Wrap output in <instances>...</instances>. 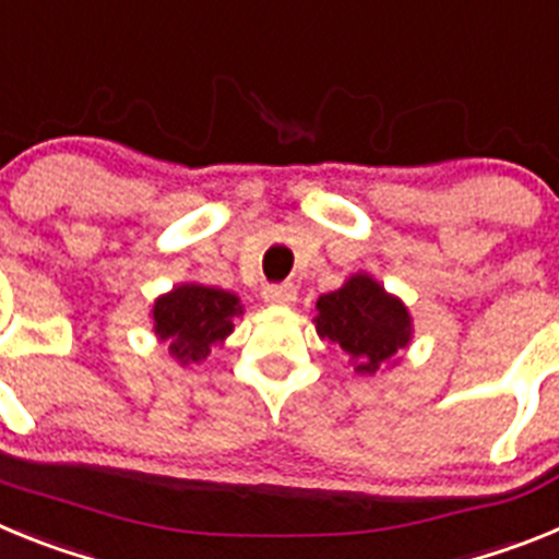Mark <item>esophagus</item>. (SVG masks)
I'll return each mask as SVG.
<instances>
[{
    "instance_id": "obj_1",
    "label": "esophagus",
    "mask_w": 559,
    "mask_h": 559,
    "mask_svg": "<svg viewBox=\"0 0 559 559\" xmlns=\"http://www.w3.org/2000/svg\"><path fill=\"white\" fill-rule=\"evenodd\" d=\"M263 299L269 305H290V302H296V288L290 283L269 285V288L263 290Z\"/></svg>"
}]
</instances>
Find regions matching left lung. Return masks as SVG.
<instances>
[{
	"label": "left lung",
	"instance_id": "8db88e82",
	"mask_svg": "<svg viewBox=\"0 0 559 559\" xmlns=\"http://www.w3.org/2000/svg\"><path fill=\"white\" fill-rule=\"evenodd\" d=\"M316 333L344 349L349 367L364 378L394 367L412 344L414 322L406 302L389 294L367 271L347 276L338 290L316 299Z\"/></svg>",
	"mask_w": 559,
	"mask_h": 559
}]
</instances>
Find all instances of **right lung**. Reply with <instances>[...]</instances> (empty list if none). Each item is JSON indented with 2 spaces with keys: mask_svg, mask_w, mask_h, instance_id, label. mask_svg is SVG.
Instances as JSON below:
<instances>
[{
  "mask_svg": "<svg viewBox=\"0 0 559 559\" xmlns=\"http://www.w3.org/2000/svg\"><path fill=\"white\" fill-rule=\"evenodd\" d=\"M235 316H243L240 296L201 283H179L156 296L151 308L153 333L167 341V353L181 367L201 364L235 333Z\"/></svg>",
  "mask_w": 559,
  "mask_h": 559,
  "instance_id": "right-lung-1",
  "label": "right lung"
}]
</instances>
